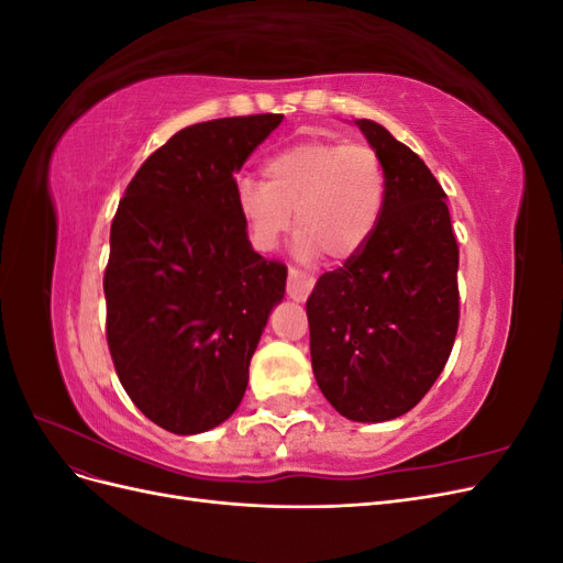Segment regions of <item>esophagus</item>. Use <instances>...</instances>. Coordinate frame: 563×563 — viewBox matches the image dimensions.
<instances>
[{
    "label": "esophagus",
    "instance_id": "esophagus-1",
    "mask_svg": "<svg viewBox=\"0 0 563 563\" xmlns=\"http://www.w3.org/2000/svg\"><path fill=\"white\" fill-rule=\"evenodd\" d=\"M314 286V277L302 272L298 267H288V279H286V294L294 300H305L310 296Z\"/></svg>",
    "mask_w": 563,
    "mask_h": 563
}]
</instances>
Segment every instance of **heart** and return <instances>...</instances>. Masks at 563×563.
Segmentation results:
<instances>
[{
  "instance_id": "1",
  "label": "heart",
  "mask_w": 563,
  "mask_h": 563,
  "mask_svg": "<svg viewBox=\"0 0 563 563\" xmlns=\"http://www.w3.org/2000/svg\"><path fill=\"white\" fill-rule=\"evenodd\" d=\"M263 176L265 183H236V207L261 251L282 242L294 223L291 211L302 258L323 251L333 261H345L378 225L385 168L371 145L302 141L269 157Z\"/></svg>"
}]
</instances>
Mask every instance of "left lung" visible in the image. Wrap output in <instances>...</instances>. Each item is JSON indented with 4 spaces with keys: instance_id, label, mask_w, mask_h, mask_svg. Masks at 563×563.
I'll return each instance as SVG.
<instances>
[{
    "instance_id": "8db88e82",
    "label": "left lung",
    "mask_w": 563,
    "mask_h": 563,
    "mask_svg": "<svg viewBox=\"0 0 563 563\" xmlns=\"http://www.w3.org/2000/svg\"><path fill=\"white\" fill-rule=\"evenodd\" d=\"M356 126L383 159L385 201L368 242L308 298L310 354L340 416L383 422L411 411L449 362L457 240L446 192L416 152L371 119Z\"/></svg>"
}]
</instances>
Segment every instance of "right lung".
Listing matches in <instances>:
<instances>
[{"instance_id": "right-lung-1", "label": "right lung", "mask_w": 563, "mask_h": 563, "mask_svg": "<svg viewBox=\"0 0 563 563\" xmlns=\"http://www.w3.org/2000/svg\"><path fill=\"white\" fill-rule=\"evenodd\" d=\"M284 114L225 117L172 135L119 201L103 277L106 335L131 401L174 434L240 406L286 265L251 249L236 180Z\"/></svg>"}]
</instances>
